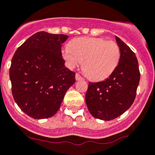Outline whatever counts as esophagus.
Listing matches in <instances>:
<instances>
[{"label":"esophagus","mask_w":155,"mask_h":155,"mask_svg":"<svg viewBox=\"0 0 155 155\" xmlns=\"http://www.w3.org/2000/svg\"><path fill=\"white\" fill-rule=\"evenodd\" d=\"M75 79H76V81H80V80H82V77L81 76L80 74H76V75H75Z\"/></svg>","instance_id":"esophagus-1"}]
</instances>
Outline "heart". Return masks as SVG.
Masks as SVG:
<instances>
[{"label": "heart", "mask_w": 155, "mask_h": 155, "mask_svg": "<svg viewBox=\"0 0 155 155\" xmlns=\"http://www.w3.org/2000/svg\"><path fill=\"white\" fill-rule=\"evenodd\" d=\"M61 54L68 68L74 69L83 61L85 74L93 81L110 76L118 65L120 48L117 43L100 38H75L70 46L62 48Z\"/></svg>", "instance_id": "obj_1"}]
</instances>
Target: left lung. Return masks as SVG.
<instances>
[{
	"label": "left lung",
	"mask_w": 155,
	"mask_h": 155,
	"mask_svg": "<svg viewBox=\"0 0 155 155\" xmlns=\"http://www.w3.org/2000/svg\"><path fill=\"white\" fill-rule=\"evenodd\" d=\"M120 58L118 65L103 81L90 82L85 101L95 118L110 120L124 114L135 99L140 71L135 54L117 36Z\"/></svg>",
	"instance_id": "8db88e82"
}]
</instances>
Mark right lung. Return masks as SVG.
Wrapping results in <instances>:
<instances>
[{"mask_svg":"<svg viewBox=\"0 0 155 155\" xmlns=\"http://www.w3.org/2000/svg\"><path fill=\"white\" fill-rule=\"evenodd\" d=\"M64 35L40 31L18 48L11 60L10 79L15 102L35 119L57 113L75 73L67 68L61 55Z\"/></svg>","mask_w":155,"mask_h":155,"instance_id":"right-lung-1","label":"right lung"}]
</instances>
